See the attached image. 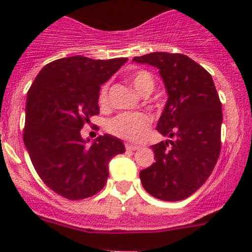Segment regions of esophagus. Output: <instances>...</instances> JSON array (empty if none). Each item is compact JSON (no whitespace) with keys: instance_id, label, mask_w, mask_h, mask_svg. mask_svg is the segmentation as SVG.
I'll list each match as a JSON object with an SVG mask.
<instances>
[{"instance_id":"obj_1","label":"esophagus","mask_w":252,"mask_h":252,"mask_svg":"<svg viewBox=\"0 0 252 252\" xmlns=\"http://www.w3.org/2000/svg\"><path fill=\"white\" fill-rule=\"evenodd\" d=\"M125 146H126V149H127V150H131V151L139 150V149H140L139 145H135V144H130V142H127V144H126Z\"/></svg>"}]
</instances>
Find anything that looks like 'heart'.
I'll return each instance as SVG.
<instances>
[{"label":"heart","mask_w":252,"mask_h":252,"mask_svg":"<svg viewBox=\"0 0 252 252\" xmlns=\"http://www.w3.org/2000/svg\"><path fill=\"white\" fill-rule=\"evenodd\" d=\"M127 81L135 88L136 92L142 95H148L153 92L155 82L153 75L146 70H136L127 77ZM108 86L104 84L99 91L98 101L101 106H106L108 98ZM151 125V117L148 113L133 112L120 113L111 119L107 124V128L112 135L128 141H141L148 135V130Z\"/></svg>","instance_id":"obj_1"}]
</instances>
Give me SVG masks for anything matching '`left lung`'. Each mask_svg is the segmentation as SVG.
Returning <instances> with one entry per match:
<instances>
[{
    "label": "left lung",
    "mask_w": 252,
    "mask_h": 252,
    "mask_svg": "<svg viewBox=\"0 0 252 252\" xmlns=\"http://www.w3.org/2000/svg\"><path fill=\"white\" fill-rule=\"evenodd\" d=\"M132 62L157 66L168 93L157 130L169 140L151 146L155 162L140 171L142 187L161 201H182L203 186L220 157L221 101L211 74L187 55L157 51Z\"/></svg>",
    "instance_id": "8db88e82"
}]
</instances>
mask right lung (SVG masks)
Wrapping results in <instances>:
<instances>
[{
	"instance_id": "1",
	"label": "right lung",
	"mask_w": 252,
	"mask_h": 252,
	"mask_svg": "<svg viewBox=\"0 0 252 252\" xmlns=\"http://www.w3.org/2000/svg\"><path fill=\"white\" fill-rule=\"evenodd\" d=\"M127 58H62L46 64L26 98L24 142L35 170L55 193L72 201L97 194L108 178V162L125 153L112 135L87 145L81 128L98 115L99 88Z\"/></svg>"
}]
</instances>
